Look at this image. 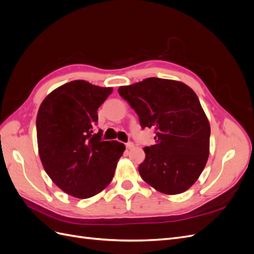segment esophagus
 <instances>
[{
    "mask_svg": "<svg viewBox=\"0 0 254 254\" xmlns=\"http://www.w3.org/2000/svg\"><path fill=\"white\" fill-rule=\"evenodd\" d=\"M133 146H134V144H133L132 142H127V143H126V147H127L128 149H131V148L133 147Z\"/></svg>",
    "mask_w": 254,
    "mask_h": 254,
    "instance_id": "1",
    "label": "esophagus"
}]
</instances>
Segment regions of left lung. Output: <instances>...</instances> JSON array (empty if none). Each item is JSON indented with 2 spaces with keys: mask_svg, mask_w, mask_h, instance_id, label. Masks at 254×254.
<instances>
[{
  "mask_svg": "<svg viewBox=\"0 0 254 254\" xmlns=\"http://www.w3.org/2000/svg\"><path fill=\"white\" fill-rule=\"evenodd\" d=\"M142 128L156 130L139 166L142 179L166 195L181 194L197 181L210 152V123L186 83L157 77L119 88Z\"/></svg>",
  "mask_w": 254,
  "mask_h": 254,
  "instance_id": "1",
  "label": "left lung"
}]
</instances>
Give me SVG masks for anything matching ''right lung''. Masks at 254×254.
<instances>
[{"mask_svg": "<svg viewBox=\"0 0 254 254\" xmlns=\"http://www.w3.org/2000/svg\"><path fill=\"white\" fill-rule=\"evenodd\" d=\"M112 88L73 80L52 91L37 114L40 160L52 181L64 193L86 199L111 182L125 145L94 133L97 109Z\"/></svg>", "mask_w": 254, "mask_h": 254, "instance_id": "add662e5", "label": "right lung"}]
</instances>
